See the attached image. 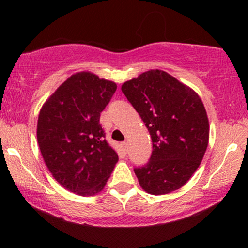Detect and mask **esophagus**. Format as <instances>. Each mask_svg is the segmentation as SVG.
Instances as JSON below:
<instances>
[{"label":"esophagus","instance_id":"esophagus-1","mask_svg":"<svg viewBox=\"0 0 248 248\" xmlns=\"http://www.w3.org/2000/svg\"><path fill=\"white\" fill-rule=\"evenodd\" d=\"M121 150H122V154H123V155L127 154V143H126V142H122V143H121Z\"/></svg>","mask_w":248,"mask_h":248}]
</instances>
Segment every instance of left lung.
<instances>
[{"instance_id":"1","label":"left lung","mask_w":248,"mask_h":248,"mask_svg":"<svg viewBox=\"0 0 248 248\" xmlns=\"http://www.w3.org/2000/svg\"><path fill=\"white\" fill-rule=\"evenodd\" d=\"M122 91L151 135L150 159L134 168L141 187L152 195L181 188L198 169L208 147L209 121L201 98L160 70L126 81Z\"/></svg>"}]
</instances>
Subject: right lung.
I'll use <instances>...</instances> for the list:
<instances>
[{
	"instance_id": "obj_1",
	"label": "right lung",
	"mask_w": 248,
	"mask_h": 248,
	"mask_svg": "<svg viewBox=\"0 0 248 248\" xmlns=\"http://www.w3.org/2000/svg\"><path fill=\"white\" fill-rule=\"evenodd\" d=\"M116 83L79 72L44 104L37 140L53 177L69 191L90 196L104 188L118 160L99 123Z\"/></svg>"
}]
</instances>
